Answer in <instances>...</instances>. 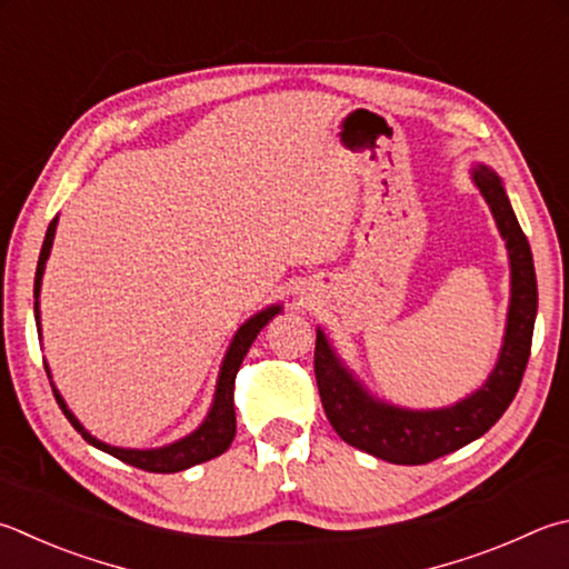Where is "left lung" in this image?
Returning a JSON list of instances; mask_svg holds the SVG:
<instances>
[{"label": "left lung", "mask_w": 569, "mask_h": 569, "mask_svg": "<svg viewBox=\"0 0 569 569\" xmlns=\"http://www.w3.org/2000/svg\"><path fill=\"white\" fill-rule=\"evenodd\" d=\"M485 201L510 251L512 296L498 366L478 392L442 410H402L368 396L330 350L323 330L316 336V383L330 426L348 446L396 465H426L485 436L518 396L532 348L537 316V278L528 236L522 233L500 179L475 169Z\"/></svg>", "instance_id": "left-lung-1"}]
</instances>
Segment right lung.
Here are the masks:
<instances>
[{"label": "right lung", "instance_id": "1", "mask_svg": "<svg viewBox=\"0 0 569 569\" xmlns=\"http://www.w3.org/2000/svg\"><path fill=\"white\" fill-rule=\"evenodd\" d=\"M54 231H57V219L49 223L44 243H41L39 263H37V276H34V298H37V301H34V318H37V326H39L41 273H44V263H47L49 251H51V241H54ZM278 311H281V306L266 308V311L256 313L251 320H246V323L239 328V333H236L229 353H226V358H223V366H221V373H219V383H216V398H213L209 418H206L203 426L199 430H193L189 438H183L179 442H171V446H167V448H157V450L111 448V446H107V442L91 438L89 432L81 428V422L74 416H71V410L67 408V402L61 400L57 390H54V398L59 402L61 412L67 416V420L81 432V438H84L89 446L104 450V452H109V456L119 458L121 462L133 465V468H141L147 472H181L186 468H191V465H199V462H206L211 458H219L221 452L229 450L231 440L236 436V410H233L236 373H239V368L243 363L246 353H249V348L256 340V336L261 333L263 326Z\"/></svg>", "mask_w": 569, "mask_h": 569}]
</instances>
